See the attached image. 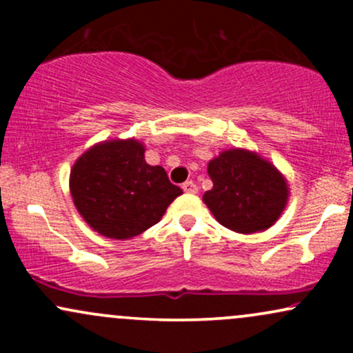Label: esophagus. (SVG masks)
<instances>
[{
	"label": "esophagus",
	"instance_id": "1",
	"mask_svg": "<svg viewBox=\"0 0 353 353\" xmlns=\"http://www.w3.org/2000/svg\"><path fill=\"white\" fill-rule=\"evenodd\" d=\"M182 190L188 194H196L197 192V185L194 184L192 181H185L184 184H182Z\"/></svg>",
	"mask_w": 353,
	"mask_h": 353
}]
</instances>
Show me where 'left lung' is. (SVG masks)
I'll list each match as a JSON object with an SVG mask.
<instances>
[{"instance_id":"obj_1","label":"left lung","mask_w":353,"mask_h":353,"mask_svg":"<svg viewBox=\"0 0 353 353\" xmlns=\"http://www.w3.org/2000/svg\"><path fill=\"white\" fill-rule=\"evenodd\" d=\"M212 189L202 197L219 224L234 232L269 229L281 217L289 188L274 164L245 149H229L208 165Z\"/></svg>"}]
</instances>
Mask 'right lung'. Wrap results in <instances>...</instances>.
I'll return each mask as SVG.
<instances>
[{"mask_svg": "<svg viewBox=\"0 0 353 353\" xmlns=\"http://www.w3.org/2000/svg\"><path fill=\"white\" fill-rule=\"evenodd\" d=\"M136 139L92 145L71 169L70 190L76 209L101 236L131 239L161 221L182 189L161 165H149Z\"/></svg>", "mask_w": 353, "mask_h": 353, "instance_id": "1", "label": "right lung"}]
</instances>
